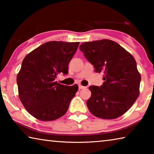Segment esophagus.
Listing matches in <instances>:
<instances>
[{
	"instance_id": "34e87169",
	"label": "esophagus",
	"mask_w": 154,
	"mask_h": 154,
	"mask_svg": "<svg viewBox=\"0 0 154 154\" xmlns=\"http://www.w3.org/2000/svg\"><path fill=\"white\" fill-rule=\"evenodd\" d=\"M85 87V86H83L82 85H79V90H82V89H84Z\"/></svg>"
}]
</instances>
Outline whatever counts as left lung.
I'll return each mask as SVG.
<instances>
[{
  "instance_id": "obj_1",
  "label": "left lung",
  "mask_w": 154,
  "mask_h": 154,
  "mask_svg": "<svg viewBox=\"0 0 154 154\" xmlns=\"http://www.w3.org/2000/svg\"><path fill=\"white\" fill-rule=\"evenodd\" d=\"M96 72H103L100 87L91 85L87 100L90 113L113 119L124 115L139 96L140 74L134 57L118 43L109 39L85 42L79 47Z\"/></svg>"
}]
</instances>
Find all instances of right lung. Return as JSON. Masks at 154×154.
I'll return each instance as SVG.
<instances>
[{"label":"right lung","instance_id":"obj_1","mask_svg":"<svg viewBox=\"0 0 154 154\" xmlns=\"http://www.w3.org/2000/svg\"><path fill=\"white\" fill-rule=\"evenodd\" d=\"M79 42L49 41L27 54L17 75L18 96L28 113L41 121L63 116L78 90L55 82L57 75L68 74L69 64Z\"/></svg>","mask_w":154,"mask_h":154}]
</instances>
